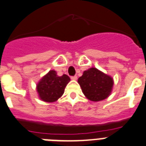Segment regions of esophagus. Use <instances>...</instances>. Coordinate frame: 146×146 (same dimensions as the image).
<instances>
[{
    "label": "esophagus",
    "instance_id": "esophagus-1",
    "mask_svg": "<svg viewBox=\"0 0 146 146\" xmlns=\"http://www.w3.org/2000/svg\"><path fill=\"white\" fill-rule=\"evenodd\" d=\"M71 80H77V76H71Z\"/></svg>",
    "mask_w": 146,
    "mask_h": 146
}]
</instances>
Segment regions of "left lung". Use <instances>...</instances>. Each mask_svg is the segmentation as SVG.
<instances>
[{
	"label": "left lung",
	"mask_w": 146,
	"mask_h": 146,
	"mask_svg": "<svg viewBox=\"0 0 146 146\" xmlns=\"http://www.w3.org/2000/svg\"><path fill=\"white\" fill-rule=\"evenodd\" d=\"M86 97L92 102H99L110 96L113 85L112 78L98 69L92 67L83 72L78 79Z\"/></svg>",
	"instance_id": "left-lung-1"
}]
</instances>
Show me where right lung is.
Returning <instances> with one entry per match:
<instances>
[{
	"instance_id": "add662e5",
	"label": "right lung",
	"mask_w": 146,
	"mask_h": 146,
	"mask_svg": "<svg viewBox=\"0 0 146 146\" xmlns=\"http://www.w3.org/2000/svg\"><path fill=\"white\" fill-rule=\"evenodd\" d=\"M70 80V77L66 74L58 76L55 70L49 71L37 85L40 98L46 102H56L64 94V89Z\"/></svg>"
}]
</instances>
